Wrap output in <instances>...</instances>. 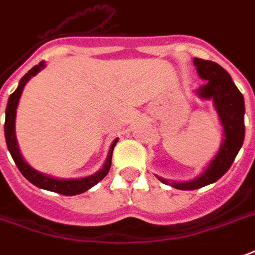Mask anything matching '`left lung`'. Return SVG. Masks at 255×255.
Listing matches in <instances>:
<instances>
[{
  "instance_id": "8db88e82",
  "label": "left lung",
  "mask_w": 255,
  "mask_h": 255,
  "mask_svg": "<svg viewBox=\"0 0 255 255\" xmlns=\"http://www.w3.org/2000/svg\"><path fill=\"white\" fill-rule=\"evenodd\" d=\"M197 72L205 83L197 91L204 99H213L222 125L224 141L216 157L212 160L205 172L190 182H172L159 178L163 183L179 190H196L220 179L230 170L245 140V100L241 91L234 84L226 69L216 62L194 58Z\"/></svg>"
}]
</instances>
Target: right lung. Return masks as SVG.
Wrapping results in <instances>:
<instances>
[{"instance_id": "obj_1", "label": "right lung", "mask_w": 255, "mask_h": 255, "mask_svg": "<svg viewBox=\"0 0 255 255\" xmlns=\"http://www.w3.org/2000/svg\"><path fill=\"white\" fill-rule=\"evenodd\" d=\"M44 68V62H39V65H35L28 73H25L23 76V79L20 80L17 89L9 96L8 106H6V111H5V140H6V145L8 149L12 155L13 160L16 163V166L20 170V172L23 174L31 183H33L35 186L44 189V190L54 191L58 194H64V196H76V194H81L91 187H94L96 183H99L107 174H109L110 167H111V157H113V150H114L115 144L118 142V140H115L113 142V145L110 148L109 156L106 160L103 168L96 172L95 175L87 176V178H81V179H55L51 176L40 174L36 170H33L32 167H29L24 159L20 155L18 150L17 141H16V135H14V120H16V109H17L18 100L23 92L24 85L27 84L32 76L40 72V69Z\"/></svg>"}]
</instances>
